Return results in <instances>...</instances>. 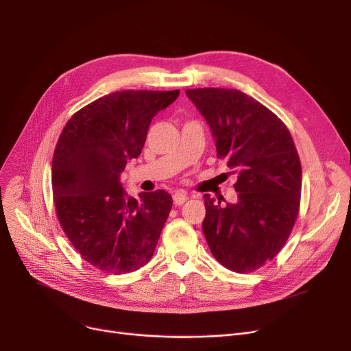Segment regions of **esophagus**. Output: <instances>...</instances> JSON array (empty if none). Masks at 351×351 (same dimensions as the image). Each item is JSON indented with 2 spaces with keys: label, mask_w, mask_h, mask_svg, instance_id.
I'll list each match as a JSON object with an SVG mask.
<instances>
[{
  "label": "esophagus",
  "mask_w": 351,
  "mask_h": 351,
  "mask_svg": "<svg viewBox=\"0 0 351 351\" xmlns=\"http://www.w3.org/2000/svg\"><path fill=\"white\" fill-rule=\"evenodd\" d=\"M188 193L186 192H176L175 195H173V204L176 205V206H180V205H183L185 204V202L188 200Z\"/></svg>",
  "instance_id": "obj_1"
}]
</instances>
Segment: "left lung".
Returning a JSON list of instances; mask_svg holds the SVG:
<instances>
[{
    "label": "left lung",
    "instance_id": "left-lung-1",
    "mask_svg": "<svg viewBox=\"0 0 351 351\" xmlns=\"http://www.w3.org/2000/svg\"><path fill=\"white\" fill-rule=\"evenodd\" d=\"M209 125L217 158L237 175L234 204L205 195L202 223L215 259L237 273L262 267L280 252L299 213L302 165L286 125L245 92L186 89Z\"/></svg>",
    "mask_w": 351,
    "mask_h": 351
}]
</instances>
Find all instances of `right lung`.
I'll return each instance as SVG.
<instances>
[{"instance_id": "obj_1", "label": "right lung", "mask_w": 351, "mask_h": 351, "mask_svg": "<svg viewBox=\"0 0 351 351\" xmlns=\"http://www.w3.org/2000/svg\"><path fill=\"white\" fill-rule=\"evenodd\" d=\"M179 90H119L73 115L52 158V193L72 246L99 270L135 271L152 259L172 209L165 191L128 195L121 173L138 158L147 129Z\"/></svg>"}]
</instances>
